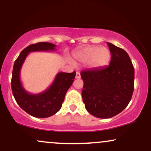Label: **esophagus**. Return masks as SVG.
Listing matches in <instances>:
<instances>
[{"instance_id": "esophagus-1", "label": "esophagus", "mask_w": 151, "mask_h": 151, "mask_svg": "<svg viewBox=\"0 0 151 151\" xmlns=\"http://www.w3.org/2000/svg\"><path fill=\"white\" fill-rule=\"evenodd\" d=\"M80 78H81L80 73H79V72H77V73H76V79H80Z\"/></svg>"}]
</instances>
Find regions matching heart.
Wrapping results in <instances>:
<instances>
[{"mask_svg": "<svg viewBox=\"0 0 151 151\" xmlns=\"http://www.w3.org/2000/svg\"><path fill=\"white\" fill-rule=\"evenodd\" d=\"M76 61L86 62L91 68H100L109 63L111 59L110 50L105 47L88 46L73 53Z\"/></svg>", "mask_w": 151, "mask_h": 151, "instance_id": "obj_1", "label": "heart"}]
</instances>
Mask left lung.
I'll use <instances>...</instances> for the list:
<instances>
[{
    "mask_svg": "<svg viewBox=\"0 0 151 151\" xmlns=\"http://www.w3.org/2000/svg\"><path fill=\"white\" fill-rule=\"evenodd\" d=\"M111 52L108 67L81 72V91L87 111L93 116L109 119L121 113L132 97L134 68L124 50L106 42Z\"/></svg>",
    "mask_w": 151,
    "mask_h": 151,
    "instance_id": "8db88e82",
    "label": "left lung"
}]
</instances>
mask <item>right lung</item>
<instances>
[{"label": "right lung", "instance_id": "obj_1", "mask_svg": "<svg viewBox=\"0 0 151 151\" xmlns=\"http://www.w3.org/2000/svg\"><path fill=\"white\" fill-rule=\"evenodd\" d=\"M56 45L50 42H38L25 48L13 65L11 79L13 94L18 104L34 117L47 118L58 112L62 107L67 90L73 83L76 72H59L52 84L42 92L32 94L27 92L20 81V70L28 54L32 52L56 50Z\"/></svg>", "mask_w": 151, "mask_h": 151}]
</instances>
